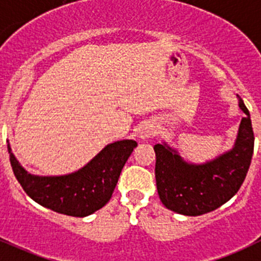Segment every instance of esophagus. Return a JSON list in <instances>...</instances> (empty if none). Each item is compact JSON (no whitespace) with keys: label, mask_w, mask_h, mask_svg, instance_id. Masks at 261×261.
I'll list each match as a JSON object with an SVG mask.
<instances>
[{"label":"esophagus","mask_w":261,"mask_h":261,"mask_svg":"<svg viewBox=\"0 0 261 261\" xmlns=\"http://www.w3.org/2000/svg\"><path fill=\"white\" fill-rule=\"evenodd\" d=\"M140 135H141V138H143V139L151 138L153 135H155V130H154V128H151V127H145L143 131H141Z\"/></svg>","instance_id":"34e87169"}]
</instances>
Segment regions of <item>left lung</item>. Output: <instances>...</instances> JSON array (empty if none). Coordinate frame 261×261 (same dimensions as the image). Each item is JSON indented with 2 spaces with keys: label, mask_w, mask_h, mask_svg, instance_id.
<instances>
[{
  "label": "left lung",
  "mask_w": 261,
  "mask_h": 261,
  "mask_svg": "<svg viewBox=\"0 0 261 261\" xmlns=\"http://www.w3.org/2000/svg\"><path fill=\"white\" fill-rule=\"evenodd\" d=\"M245 116L234 148L201 166L189 164L169 146H154L155 181L159 199L172 212L201 216L223 205L244 184L254 153V131L250 112L240 99Z\"/></svg>",
  "instance_id": "1"
}]
</instances>
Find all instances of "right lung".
I'll return each mask as SVG.
<instances>
[{
    "label": "right lung",
    "instance_id": "obj_1",
    "mask_svg": "<svg viewBox=\"0 0 261 261\" xmlns=\"http://www.w3.org/2000/svg\"><path fill=\"white\" fill-rule=\"evenodd\" d=\"M136 145L134 140L110 144L84 168L61 177L28 173L11 153L10 145L7 149L15 177L33 200L57 213L87 217L108 203L121 171Z\"/></svg>",
    "mask_w": 261,
    "mask_h": 261
}]
</instances>
